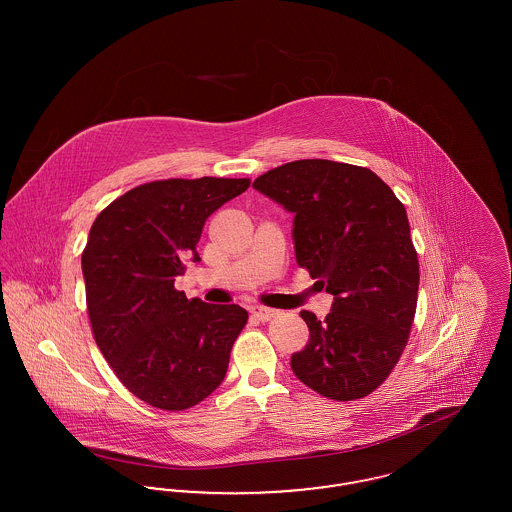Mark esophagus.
<instances>
[{"label":"esophagus","instance_id":"esophagus-1","mask_svg":"<svg viewBox=\"0 0 512 512\" xmlns=\"http://www.w3.org/2000/svg\"><path fill=\"white\" fill-rule=\"evenodd\" d=\"M251 315L265 322V320H270L274 315H278V311L276 309H268V307H263V305H255V307H251Z\"/></svg>","mask_w":512,"mask_h":512}]
</instances>
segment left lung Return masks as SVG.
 I'll return each mask as SVG.
<instances>
[{
  "instance_id": "8db88e82",
  "label": "left lung",
  "mask_w": 512,
  "mask_h": 512,
  "mask_svg": "<svg viewBox=\"0 0 512 512\" xmlns=\"http://www.w3.org/2000/svg\"><path fill=\"white\" fill-rule=\"evenodd\" d=\"M253 188L293 215L299 267L334 295L322 322L309 311V343L292 355L311 390L351 401L397 365L413 326L418 257L403 203L370 169L303 159L261 174Z\"/></svg>"
}]
</instances>
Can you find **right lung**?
Instances as JSON below:
<instances>
[{"label": "right lung", "mask_w": 512, "mask_h": 512, "mask_svg": "<svg viewBox=\"0 0 512 512\" xmlns=\"http://www.w3.org/2000/svg\"><path fill=\"white\" fill-rule=\"evenodd\" d=\"M247 178L157 180L115 199L82 253L94 338L117 378L163 411H184L219 388L247 322L240 305L174 290L209 215L244 194Z\"/></svg>", "instance_id": "obj_1"}]
</instances>
